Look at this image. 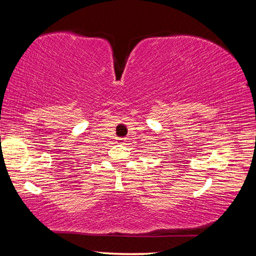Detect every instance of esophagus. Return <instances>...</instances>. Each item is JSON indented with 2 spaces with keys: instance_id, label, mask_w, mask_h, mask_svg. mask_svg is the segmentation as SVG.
Here are the masks:
<instances>
[{
  "instance_id": "obj_1",
  "label": "esophagus",
  "mask_w": 256,
  "mask_h": 256,
  "mask_svg": "<svg viewBox=\"0 0 256 256\" xmlns=\"http://www.w3.org/2000/svg\"><path fill=\"white\" fill-rule=\"evenodd\" d=\"M118 140L120 142H124L125 140H126V138H118Z\"/></svg>"
}]
</instances>
